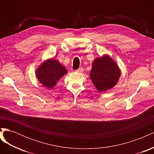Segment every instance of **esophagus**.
Segmentation results:
<instances>
[{"mask_svg": "<svg viewBox=\"0 0 154 154\" xmlns=\"http://www.w3.org/2000/svg\"><path fill=\"white\" fill-rule=\"evenodd\" d=\"M76 71L78 72H82L83 71V67H80V68H79L78 69H77Z\"/></svg>", "mask_w": 154, "mask_h": 154, "instance_id": "34e87169", "label": "esophagus"}]
</instances>
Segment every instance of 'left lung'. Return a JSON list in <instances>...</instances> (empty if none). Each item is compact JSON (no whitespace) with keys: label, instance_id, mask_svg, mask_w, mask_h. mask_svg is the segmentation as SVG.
Returning <instances> with one entry per match:
<instances>
[{"label":"left lung","instance_id":"obj_1","mask_svg":"<svg viewBox=\"0 0 154 154\" xmlns=\"http://www.w3.org/2000/svg\"><path fill=\"white\" fill-rule=\"evenodd\" d=\"M121 75L117 64L109 56L94 60L90 73L93 84L100 92L110 89L118 83Z\"/></svg>","mask_w":154,"mask_h":154}]
</instances>
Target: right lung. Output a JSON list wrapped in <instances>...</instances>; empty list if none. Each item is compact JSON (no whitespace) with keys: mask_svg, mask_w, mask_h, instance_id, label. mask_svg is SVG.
I'll list each match as a JSON object with an SVG mask.
<instances>
[{"mask_svg":"<svg viewBox=\"0 0 154 154\" xmlns=\"http://www.w3.org/2000/svg\"><path fill=\"white\" fill-rule=\"evenodd\" d=\"M36 72V78L43 86L52 88L67 71L57 60L49 59L42 64Z\"/></svg>","mask_w":154,"mask_h":154,"instance_id":"obj_1","label":"right lung"}]
</instances>
